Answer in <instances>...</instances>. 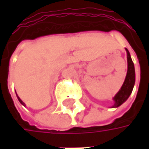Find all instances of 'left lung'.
<instances>
[{
    "instance_id": "1",
    "label": "left lung",
    "mask_w": 149,
    "mask_h": 149,
    "mask_svg": "<svg viewBox=\"0 0 149 149\" xmlns=\"http://www.w3.org/2000/svg\"><path fill=\"white\" fill-rule=\"evenodd\" d=\"M126 51H127V54H128V56H127V59H128V72H127L125 81L122 85L120 90L119 91L117 94L113 98L115 104L112 106V108H116V107L121 105L122 104L128 99L130 96V94L132 93V88H133L135 84L134 65H133V62L132 61L130 53L128 52V49H126Z\"/></svg>"
}]
</instances>
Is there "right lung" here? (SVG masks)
I'll list each match as a JSON object with an SVG mask.
<instances>
[{
	"label": "right lung",
	"mask_w": 149,
	"mask_h": 149,
	"mask_svg": "<svg viewBox=\"0 0 149 149\" xmlns=\"http://www.w3.org/2000/svg\"><path fill=\"white\" fill-rule=\"evenodd\" d=\"M17 98H18V100H19V101H20V103H21V104H23L24 106H25V104H24V102H23V101H22V100H21L20 98H19V97H18V96H17Z\"/></svg>",
	"instance_id": "right-lung-1"
}]
</instances>
